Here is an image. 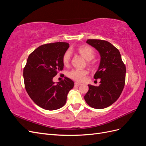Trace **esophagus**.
Listing matches in <instances>:
<instances>
[{"label":"esophagus","instance_id":"1","mask_svg":"<svg viewBox=\"0 0 146 146\" xmlns=\"http://www.w3.org/2000/svg\"><path fill=\"white\" fill-rule=\"evenodd\" d=\"M74 84H75V86H78L81 85V83H77V82H76Z\"/></svg>","mask_w":146,"mask_h":146}]
</instances>
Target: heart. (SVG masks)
I'll list each match as a JSON object with an SVG mask.
<instances>
[{"mask_svg":"<svg viewBox=\"0 0 146 146\" xmlns=\"http://www.w3.org/2000/svg\"><path fill=\"white\" fill-rule=\"evenodd\" d=\"M77 51L87 61H91L95 56V52L92 47L88 46H81L77 48ZM70 59V52L69 50L66 51L63 55L62 61L64 66H68L69 64ZM88 72L86 70L72 69L68 73V76L72 80L82 82L85 79Z\"/></svg>","mask_w":146,"mask_h":146,"instance_id":"heart-1","label":"heart"}]
</instances>
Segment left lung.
Returning a JSON list of instances; mask_svg holds the SVG:
<instances>
[{
  "instance_id": "left-lung-1",
  "label": "left lung",
  "mask_w": 146,
  "mask_h": 146,
  "mask_svg": "<svg viewBox=\"0 0 146 146\" xmlns=\"http://www.w3.org/2000/svg\"><path fill=\"white\" fill-rule=\"evenodd\" d=\"M86 43L99 52L100 61L95 79L100 78L99 86L88 85L84 96L86 102L96 109L105 108L118 99L125 85L126 68L117 48L101 39H88Z\"/></svg>"
}]
</instances>
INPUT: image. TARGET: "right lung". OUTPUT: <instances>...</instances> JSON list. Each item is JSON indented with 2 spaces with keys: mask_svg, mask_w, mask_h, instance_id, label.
I'll use <instances>...</instances> for the list:
<instances>
[{
  "mask_svg": "<svg viewBox=\"0 0 146 146\" xmlns=\"http://www.w3.org/2000/svg\"><path fill=\"white\" fill-rule=\"evenodd\" d=\"M68 42L46 44L29 55L24 68L25 90L30 98L39 107L55 110L64 105L74 82L64 77L55 84L53 78L63 69V55L68 50Z\"/></svg>",
  "mask_w": 146,
  "mask_h": 146,
  "instance_id": "1",
  "label": "right lung"
}]
</instances>
